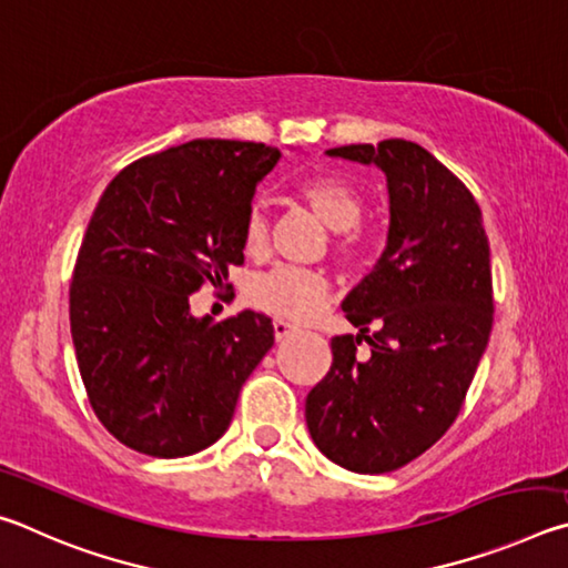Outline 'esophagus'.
<instances>
[{"mask_svg": "<svg viewBox=\"0 0 568 568\" xmlns=\"http://www.w3.org/2000/svg\"><path fill=\"white\" fill-rule=\"evenodd\" d=\"M273 331H275V341H285V338H291V335L295 333V325L283 321V318H275L273 321Z\"/></svg>", "mask_w": 568, "mask_h": 568, "instance_id": "34e87169", "label": "esophagus"}]
</instances>
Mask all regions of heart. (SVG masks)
Returning a JSON list of instances; mask_svg holds the SVG:
<instances>
[{
    "instance_id": "obj_1",
    "label": "heart",
    "mask_w": 568,
    "mask_h": 568,
    "mask_svg": "<svg viewBox=\"0 0 568 568\" xmlns=\"http://www.w3.org/2000/svg\"><path fill=\"white\" fill-rule=\"evenodd\" d=\"M295 195L313 210V215L323 225L338 233L335 250L345 261H358L363 255L365 235L358 227L363 217V197L351 182L335 175H313L295 185ZM271 225L261 207H253L243 225V243L247 253H261L267 245ZM331 285L328 277L318 271H303V267H275L257 275L247 287L250 303L261 311L287 318L295 323L311 321L328 301Z\"/></svg>"
}]
</instances>
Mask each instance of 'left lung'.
Listing matches in <instances>:
<instances>
[{"label":"left lung","instance_id":"left-lung-1","mask_svg":"<svg viewBox=\"0 0 568 568\" xmlns=\"http://www.w3.org/2000/svg\"><path fill=\"white\" fill-rule=\"evenodd\" d=\"M328 155L386 172L390 225L381 261L343 301L361 333L331 341V371L307 393L305 420L333 464L388 474L426 454L464 406L494 325L491 253L474 195L416 142Z\"/></svg>","mask_w":568,"mask_h":568}]
</instances>
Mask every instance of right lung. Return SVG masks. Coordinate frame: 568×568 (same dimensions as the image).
<instances>
[{
    "instance_id": "add662e5",
    "label": "right lung",
    "mask_w": 568,
    "mask_h": 568,
    "mask_svg": "<svg viewBox=\"0 0 568 568\" xmlns=\"http://www.w3.org/2000/svg\"><path fill=\"white\" fill-rule=\"evenodd\" d=\"M275 148L192 140L102 192L77 255L70 325L94 416L132 450L192 456L225 434L275 331L263 313L192 318L190 295L243 265V225ZM230 287V285H227Z\"/></svg>"
}]
</instances>
